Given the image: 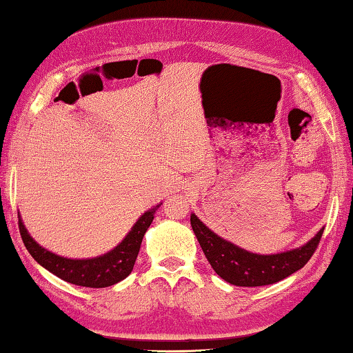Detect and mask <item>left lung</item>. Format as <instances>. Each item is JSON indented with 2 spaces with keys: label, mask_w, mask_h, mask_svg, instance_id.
Here are the masks:
<instances>
[{
  "label": "left lung",
  "mask_w": 353,
  "mask_h": 353,
  "mask_svg": "<svg viewBox=\"0 0 353 353\" xmlns=\"http://www.w3.org/2000/svg\"><path fill=\"white\" fill-rule=\"evenodd\" d=\"M190 227L216 274L231 285L245 288L272 285L297 272L313 256L323 233V228H321L314 238L299 248L272 255H259L221 238L194 212L190 214Z\"/></svg>",
  "instance_id": "left-lung-1"
}]
</instances>
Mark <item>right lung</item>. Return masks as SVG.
Segmentation results:
<instances>
[{
  "label": "right lung",
  "instance_id": "1",
  "mask_svg": "<svg viewBox=\"0 0 353 353\" xmlns=\"http://www.w3.org/2000/svg\"><path fill=\"white\" fill-rule=\"evenodd\" d=\"M163 205H156L152 210L143 212L137 219V222L132 225L130 233L125 236L122 242H119L112 250L106 252L105 255L95 258H65L56 253L46 250L32 239V236L28 233L25 223L19 216V227L23 244L31 253V256L36 261L50 270L51 274L59 276L61 280L72 283L77 286L85 288H108L115 283L125 280L131 274L134 268L136 258L141 250V244L143 234L152 225L154 219V212Z\"/></svg>",
  "mask_w": 353,
  "mask_h": 353
}]
</instances>
